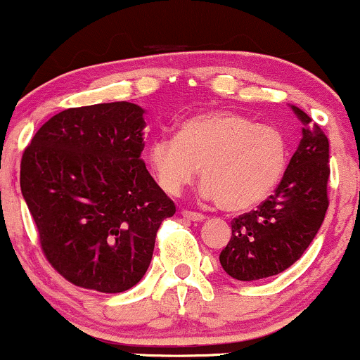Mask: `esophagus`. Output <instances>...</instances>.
<instances>
[{"instance_id":"1","label":"esophagus","mask_w":360,"mask_h":360,"mask_svg":"<svg viewBox=\"0 0 360 360\" xmlns=\"http://www.w3.org/2000/svg\"><path fill=\"white\" fill-rule=\"evenodd\" d=\"M183 217L186 218V220H191V221H201V220H205V214L196 213V212H189V210H184Z\"/></svg>"}]
</instances>
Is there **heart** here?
Masks as SVG:
<instances>
[{
    "mask_svg": "<svg viewBox=\"0 0 360 360\" xmlns=\"http://www.w3.org/2000/svg\"><path fill=\"white\" fill-rule=\"evenodd\" d=\"M157 184L179 194L201 166V196L223 210L242 212L266 200L286 172L289 143L283 130L233 111H206L184 120L176 137H157L147 147Z\"/></svg>",
    "mask_w": 360,
    "mask_h": 360,
    "instance_id": "obj_1",
    "label": "heart"
}]
</instances>
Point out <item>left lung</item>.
Instances as JSON below:
<instances>
[{
    "label": "left lung",
    "mask_w": 360,
    "mask_h": 360,
    "mask_svg": "<svg viewBox=\"0 0 360 360\" xmlns=\"http://www.w3.org/2000/svg\"><path fill=\"white\" fill-rule=\"evenodd\" d=\"M301 123L298 148L276 191L232 221V238L220 264L238 281H257L286 271L308 249L328 208V139L311 118L291 106Z\"/></svg>",
    "instance_id": "8db88e82"
}]
</instances>
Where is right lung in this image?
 I'll use <instances>...</instances> for the list:
<instances>
[{
  "label": "right lung",
  "instance_id": "obj_1",
  "mask_svg": "<svg viewBox=\"0 0 360 360\" xmlns=\"http://www.w3.org/2000/svg\"><path fill=\"white\" fill-rule=\"evenodd\" d=\"M146 110L128 101L69 108L25 148L20 188L40 247L69 283L122 292L143 278L176 206L140 159Z\"/></svg>",
  "mask_w": 360,
  "mask_h": 360
}]
</instances>
